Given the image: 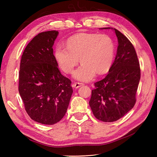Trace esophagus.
Wrapping results in <instances>:
<instances>
[{
    "mask_svg": "<svg viewBox=\"0 0 157 157\" xmlns=\"http://www.w3.org/2000/svg\"><path fill=\"white\" fill-rule=\"evenodd\" d=\"M83 84L81 83V82H75L73 84V88H78L79 87H80L81 86H82Z\"/></svg>",
    "mask_w": 157,
    "mask_h": 157,
    "instance_id": "esophagus-1",
    "label": "esophagus"
}]
</instances>
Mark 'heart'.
Returning <instances> with one entry per match:
<instances>
[{
	"label": "heart",
	"instance_id": "1",
	"mask_svg": "<svg viewBox=\"0 0 157 157\" xmlns=\"http://www.w3.org/2000/svg\"><path fill=\"white\" fill-rule=\"evenodd\" d=\"M65 47L56 46L55 59L63 72L70 74L77 65L79 59L82 65L74 73L76 79L88 81L96 73L105 74L111 67L115 47L113 39L107 35L80 33L69 38Z\"/></svg>",
	"mask_w": 157,
	"mask_h": 157
}]
</instances>
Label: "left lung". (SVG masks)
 Returning <instances> with one entry per match:
<instances>
[{
	"mask_svg": "<svg viewBox=\"0 0 157 157\" xmlns=\"http://www.w3.org/2000/svg\"><path fill=\"white\" fill-rule=\"evenodd\" d=\"M114 30L118 42L115 61L106 77L94 83L89 101L95 117L103 122L120 119L134 107L141 77L134 46L119 31Z\"/></svg>",
	"mask_w": 157,
	"mask_h": 157,
	"instance_id": "obj_1",
	"label": "left lung"
}]
</instances>
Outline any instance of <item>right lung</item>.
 I'll list each match as a JSON object with an SVG mask.
<instances>
[{"instance_id":"add662e5","label":"right lung","mask_w":157,"mask_h":157,"mask_svg":"<svg viewBox=\"0 0 157 157\" xmlns=\"http://www.w3.org/2000/svg\"><path fill=\"white\" fill-rule=\"evenodd\" d=\"M58 31L42 32L30 41L21 56L19 93L31 119L52 125L67 112L73 91L71 81L61 74L53 54Z\"/></svg>"}]
</instances>
